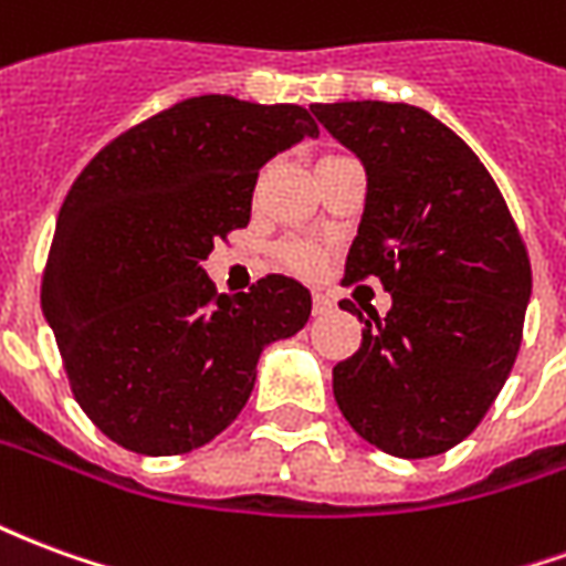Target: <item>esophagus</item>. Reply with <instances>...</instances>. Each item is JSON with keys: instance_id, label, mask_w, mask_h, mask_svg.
<instances>
[{"instance_id": "obj_1", "label": "esophagus", "mask_w": 566, "mask_h": 566, "mask_svg": "<svg viewBox=\"0 0 566 566\" xmlns=\"http://www.w3.org/2000/svg\"><path fill=\"white\" fill-rule=\"evenodd\" d=\"M331 308H333L331 294H324V291H315V294H312V312H315V315H324V312H331Z\"/></svg>"}]
</instances>
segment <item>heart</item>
Segmentation results:
<instances>
[{
    "instance_id": "obj_1",
    "label": "heart",
    "mask_w": 566,
    "mask_h": 566,
    "mask_svg": "<svg viewBox=\"0 0 566 566\" xmlns=\"http://www.w3.org/2000/svg\"><path fill=\"white\" fill-rule=\"evenodd\" d=\"M279 258L291 272L296 275H315V272L324 266V251L318 245H312V242H300V239H291V242H284L282 251H279Z\"/></svg>"
}]
</instances>
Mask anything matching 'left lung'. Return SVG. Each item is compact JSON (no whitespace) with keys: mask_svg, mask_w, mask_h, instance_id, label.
Segmentation results:
<instances>
[{"mask_svg":"<svg viewBox=\"0 0 566 566\" xmlns=\"http://www.w3.org/2000/svg\"><path fill=\"white\" fill-rule=\"evenodd\" d=\"M312 115L367 169L343 282L376 275L391 294V312L373 308L360 348L333 367V397L369 446L433 458L473 433L510 379L527 248L482 160L424 108L364 99Z\"/></svg>","mask_w":566,"mask_h":566,"instance_id":"8db88e82","label":"left lung"}]
</instances>
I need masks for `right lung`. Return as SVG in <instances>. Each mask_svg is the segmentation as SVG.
<instances>
[{"instance_id":"obj_1","label":"right lung","mask_w":566,"mask_h":566,"mask_svg":"<svg viewBox=\"0 0 566 566\" xmlns=\"http://www.w3.org/2000/svg\"><path fill=\"white\" fill-rule=\"evenodd\" d=\"M318 124L303 105L193 96L93 157L56 218L42 312L78 406L105 437L163 458L206 446L245 409L258 357L303 331L287 275L218 294L214 239L251 221L260 166Z\"/></svg>"}]
</instances>
